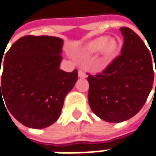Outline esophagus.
Returning a JSON list of instances; mask_svg holds the SVG:
<instances>
[{
	"label": "esophagus",
	"mask_w": 156,
	"mask_h": 156,
	"mask_svg": "<svg viewBox=\"0 0 156 156\" xmlns=\"http://www.w3.org/2000/svg\"><path fill=\"white\" fill-rule=\"evenodd\" d=\"M78 77H79V78H87V73H86L83 69H78Z\"/></svg>",
	"instance_id": "obj_1"
}]
</instances>
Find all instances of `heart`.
I'll return each mask as SVG.
<instances>
[{"label":"heart","instance_id":"1","mask_svg":"<svg viewBox=\"0 0 156 156\" xmlns=\"http://www.w3.org/2000/svg\"><path fill=\"white\" fill-rule=\"evenodd\" d=\"M116 47H117V44L115 40L108 41V37L102 36L89 42L85 47L83 50V54L86 55H89L95 54L97 52L103 49V57L105 59H108L115 52Z\"/></svg>","mask_w":156,"mask_h":156}]
</instances>
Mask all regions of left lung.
<instances>
[{"label": "left lung", "instance_id": "obj_1", "mask_svg": "<svg viewBox=\"0 0 156 156\" xmlns=\"http://www.w3.org/2000/svg\"><path fill=\"white\" fill-rule=\"evenodd\" d=\"M120 30L124 36L121 54L101 72L87 73L91 109L110 123H120L137 114L154 83V55L152 58L145 43L132 29L121 27Z\"/></svg>", "mask_w": 156, "mask_h": 156}]
</instances>
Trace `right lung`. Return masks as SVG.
Instances as JSON below:
<instances>
[{
  "label": "right lung",
  "mask_w": 156,
  "mask_h": 156,
  "mask_svg": "<svg viewBox=\"0 0 156 156\" xmlns=\"http://www.w3.org/2000/svg\"><path fill=\"white\" fill-rule=\"evenodd\" d=\"M62 43L57 37L26 35L6 53L0 103L5 101L4 106L24 126L42 129L54 124L78 79L77 69H59Z\"/></svg>",
  "instance_id": "obj_1"
}]
</instances>
